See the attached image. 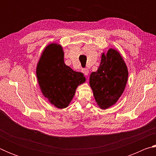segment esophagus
<instances>
[{"label": "esophagus", "instance_id": "1", "mask_svg": "<svg viewBox=\"0 0 156 156\" xmlns=\"http://www.w3.org/2000/svg\"><path fill=\"white\" fill-rule=\"evenodd\" d=\"M82 72H83L85 76H88L89 69H83L82 70Z\"/></svg>", "mask_w": 156, "mask_h": 156}]
</instances>
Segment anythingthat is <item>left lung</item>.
Returning a JSON list of instances; mask_svg holds the SVG:
<instances>
[{
    "instance_id": "obj_1",
    "label": "left lung",
    "mask_w": 156,
    "mask_h": 156,
    "mask_svg": "<svg viewBox=\"0 0 156 156\" xmlns=\"http://www.w3.org/2000/svg\"><path fill=\"white\" fill-rule=\"evenodd\" d=\"M127 79V67L120 53L113 49L106 55L103 53L98 69L89 78L95 100L101 109H106L118 101Z\"/></svg>"
}]
</instances>
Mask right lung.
I'll return each mask as SVG.
<instances>
[{
    "label": "right lung",
    "instance_id": "obj_1",
    "mask_svg": "<svg viewBox=\"0 0 156 156\" xmlns=\"http://www.w3.org/2000/svg\"><path fill=\"white\" fill-rule=\"evenodd\" d=\"M36 76L44 96L59 109L68 107L76 89L85 82L83 73L65 64L62 47L56 43L44 49L37 65Z\"/></svg>",
    "mask_w": 156,
    "mask_h": 156
}]
</instances>
